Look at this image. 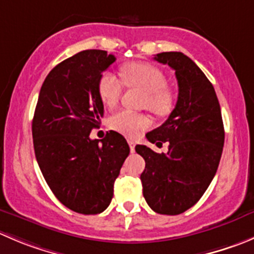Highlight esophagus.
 <instances>
[{"instance_id":"esophagus-1","label":"esophagus","mask_w":254,"mask_h":254,"mask_svg":"<svg viewBox=\"0 0 254 254\" xmlns=\"http://www.w3.org/2000/svg\"><path fill=\"white\" fill-rule=\"evenodd\" d=\"M127 144H129V146H130V151L134 152L135 151V141H134V140L129 139V140H127Z\"/></svg>"}]
</instances>
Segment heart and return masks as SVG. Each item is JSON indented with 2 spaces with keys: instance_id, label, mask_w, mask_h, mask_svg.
<instances>
[{
  "instance_id": "heart-1",
  "label": "heart",
  "mask_w": 254,
  "mask_h": 254,
  "mask_svg": "<svg viewBox=\"0 0 254 254\" xmlns=\"http://www.w3.org/2000/svg\"><path fill=\"white\" fill-rule=\"evenodd\" d=\"M122 78L129 87H139L146 92L144 105L154 114L164 117L174 107V95L166 88V77L155 65L141 62H132L123 65ZM98 93L107 107H115L123 93V83L112 73H104L98 82ZM110 127L118 132L136 136L150 127V119L141 113L120 110L110 118Z\"/></svg>"
}]
</instances>
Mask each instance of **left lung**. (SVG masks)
Masks as SVG:
<instances>
[{
  "label": "left lung",
  "instance_id": "left-lung-1",
  "mask_svg": "<svg viewBox=\"0 0 254 254\" xmlns=\"http://www.w3.org/2000/svg\"><path fill=\"white\" fill-rule=\"evenodd\" d=\"M155 61L175 70L179 97L161 127L147 132L157 146L169 142L166 154L145 145L135 151L145 160L140 180L142 195L160 215H180L192 207L210 186L225 142L220 103L213 85L192 59L181 52H162Z\"/></svg>",
  "mask_w": 254,
  "mask_h": 254
}]
</instances>
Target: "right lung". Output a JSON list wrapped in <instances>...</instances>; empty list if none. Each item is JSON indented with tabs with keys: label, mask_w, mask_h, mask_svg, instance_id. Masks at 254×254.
I'll list each match as a JSON object with an SVG mask.
<instances>
[{
	"label": "right lung",
	"mask_w": 254,
	"mask_h": 254,
	"mask_svg": "<svg viewBox=\"0 0 254 254\" xmlns=\"http://www.w3.org/2000/svg\"><path fill=\"white\" fill-rule=\"evenodd\" d=\"M115 59L107 51L88 49L61 62L42 84L32 122L44 180L65 207L83 215L110 205L130 152L125 137L113 130L102 140L89 137L104 115L98 82Z\"/></svg>",
	"instance_id": "right-lung-1"
}]
</instances>
